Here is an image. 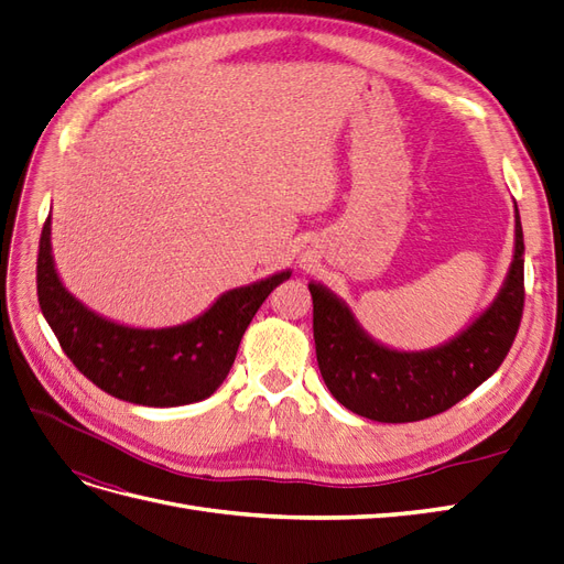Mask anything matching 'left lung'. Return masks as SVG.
<instances>
[{"instance_id": "left-lung-1", "label": "left lung", "mask_w": 564, "mask_h": 564, "mask_svg": "<svg viewBox=\"0 0 564 564\" xmlns=\"http://www.w3.org/2000/svg\"><path fill=\"white\" fill-rule=\"evenodd\" d=\"M513 261L499 294L445 344L398 350L373 338L350 305L311 282L317 365L332 395L381 423H409L447 412L487 381L513 346L524 305V237L518 204Z\"/></svg>"}]
</instances>
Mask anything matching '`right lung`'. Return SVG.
<instances>
[{
    "instance_id": "obj_1",
    "label": "right lung",
    "mask_w": 564,
    "mask_h": 564,
    "mask_svg": "<svg viewBox=\"0 0 564 564\" xmlns=\"http://www.w3.org/2000/svg\"><path fill=\"white\" fill-rule=\"evenodd\" d=\"M289 278L292 270H280L224 292L183 324L143 329L104 317L67 292L51 251V214L40 237V308L61 348L108 395L143 406H181L214 395L256 311Z\"/></svg>"
}]
</instances>
